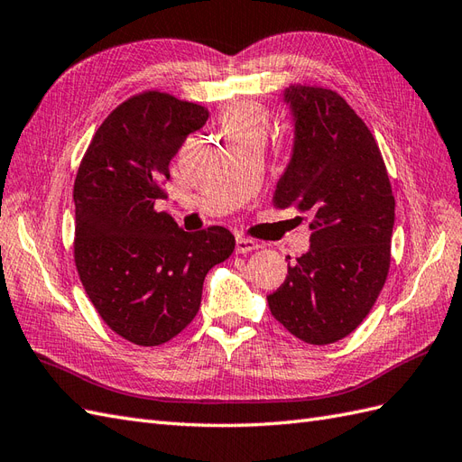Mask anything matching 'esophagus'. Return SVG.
<instances>
[{
    "label": "esophagus",
    "mask_w": 462,
    "mask_h": 462,
    "mask_svg": "<svg viewBox=\"0 0 462 462\" xmlns=\"http://www.w3.org/2000/svg\"><path fill=\"white\" fill-rule=\"evenodd\" d=\"M259 244L250 240V238H244V236H238L236 238V254H250L254 250H257Z\"/></svg>",
    "instance_id": "obj_1"
}]
</instances>
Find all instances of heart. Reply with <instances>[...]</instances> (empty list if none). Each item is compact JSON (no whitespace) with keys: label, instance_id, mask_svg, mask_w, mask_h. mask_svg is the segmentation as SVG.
<instances>
[{"label":"heart","instance_id":"obj_1","mask_svg":"<svg viewBox=\"0 0 462 462\" xmlns=\"http://www.w3.org/2000/svg\"><path fill=\"white\" fill-rule=\"evenodd\" d=\"M220 128L226 140L244 136H265L269 115L263 105L255 101H234L220 113Z\"/></svg>","mask_w":462,"mask_h":462}]
</instances>
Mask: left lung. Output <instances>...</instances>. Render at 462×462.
<instances>
[{"instance_id": "8db88e82", "label": "left lung", "mask_w": 462, "mask_h": 462, "mask_svg": "<svg viewBox=\"0 0 462 462\" xmlns=\"http://www.w3.org/2000/svg\"><path fill=\"white\" fill-rule=\"evenodd\" d=\"M285 101L294 150L271 203L312 234L267 302L294 337L328 346L365 320L384 287L396 203L381 148L337 91L294 84Z\"/></svg>"}]
</instances>
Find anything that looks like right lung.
<instances>
[{
  "label": "right lung",
  "instance_id": "right-lung-1",
  "mask_svg": "<svg viewBox=\"0 0 462 462\" xmlns=\"http://www.w3.org/2000/svg\"><path fill=\"white\" fill-rule=\"evenodd\" d=\"M199 103L148 89L105 118L74 183V262L91 304L115 334L162 346L193 322L208 271L228 259L230 230L185 232L168 212L170 162L207 123Z\"/></svg>",
  "mask_w": 462,
  "mask_h": 462
}]
</instances>
